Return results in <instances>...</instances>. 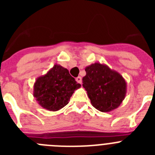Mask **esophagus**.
I'll return each mask as SVG.
<instances>
[{
	"mask_svg": "<svg viewBox=\"0 0 155 155\" xmlns=\"http://www.w3.org/2000/svg\"><path fill=\"white\" fill-rule=\"evenodd\" d=\"M76 81L77 82H78V83H80V84H81V82H82V79L81 77H78L76 78Z\"/></svg>",
	"mask_w": 155,
	"mask_h": 155,
	"instance_id": "obj_1",
	"label": "esophagus"
}]
</instances>
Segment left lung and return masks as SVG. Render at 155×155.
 <instances>
[{"instance_id": "left-lung-1", "label": "left lung", "mask_w": 155, "mask_h": 155, "mask_svg": "<svg viewBox=\"0 0 155 155\" xmlns=\"http://www.w3.org/2000/svg\"><path fill=\"white\" fill-rule=\"evenodd\" d=\"M85 71L82 85L91 105L103 113L117 109L127 94V81L123 76L106 64L98 62L86 67Z\"/></svg>"}]
</instances>
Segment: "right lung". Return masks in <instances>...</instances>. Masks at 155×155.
<instances>
[{
  "label": "right lung",
  "instance_id": "1",
  "mask_svg": "<svg viewBox=\"0 0 155 155\" xmlns=\"http://www.w3.org/2000/svg\"><path fill=\"white\" fill-rule=\"evenodd\" d=\"M81 86L67 68L55 64L46 74L37 78L33 96L41 107L56 112L68 105L73 93Z\"/></svg>",
  "mask_w": 155,
  "mask_h": 155
}]
</instances>
